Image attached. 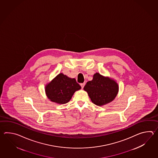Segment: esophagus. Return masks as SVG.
<instances>
[{
  "mask_svg": "<svg viewBox=\"0 0 158 158\" xmlns=\"http://www.w3.org/2000/svg\"><path fill=\"white\" fill-rule=\"evenodd\" d=\"M80 85L81 86V87L83 89V88H84V86L85 85V83H82V84H81Z\"/></svg>",
  "mask_w": 158,
  "mask_h": 158,
  "instance_id": "esophagus-1",
  "label": "esophagus"
}]
</instances>
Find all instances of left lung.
<instances>
[{
  "mask_svg": "<svg viewBox=\"0 0 158 158\" xmlns=\"http://www.w3.org/2000/svg\"><path fill=\"white\" fill-rule=\"evenodd\" d=\"M94 104L102 106L114 101L118 92V85L112 78L96 73L84 87Z\"/></svg>",
  "mask_w": 158,
  "mask_h": 158,
  "instance_id": "obj_1",
  "label": "left lung"
}]
</instances>
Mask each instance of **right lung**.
I'll return each mask as SVG.
<instances>
[{
	"label": "right lung",
	"mask_w": 158,
	"mask_h": 158,
	"mask_svg": "<svg viewBox=\"0 0 158 158\" xmlns=\"http://www.w3.org/2000/svg\"><path fill=\"white\" fill-rule=\"evenodd\" d=\"M81 89L75 78L68 77L60 73L45 86V92L48 99L57 104L69 102L76 91Z\"/></svg>",
	"instance_id": "1"
}]
</instances>
